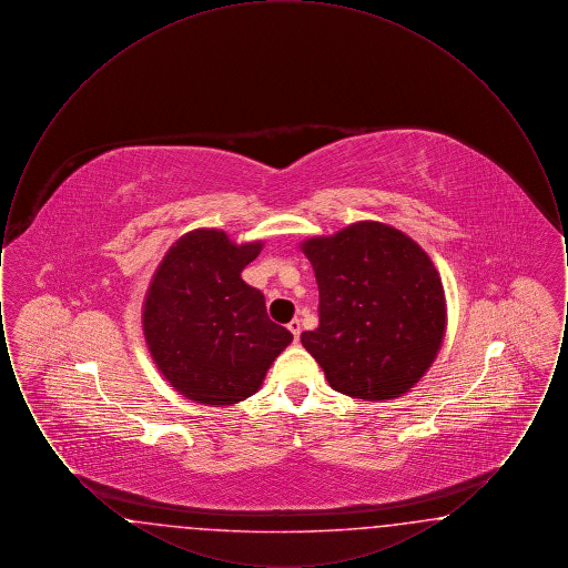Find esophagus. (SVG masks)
I'll return each mask as SVG.
<instances>
[{
	"label": "esophagus",
	"mask_w": 568,
	"mask_h": 568,
	"mask_svg": "<svg viewBox=\"0 0 568 568\" xmlns=\"http://www.w3.org/2000/svg\"><path fill=\"white\" fill-rule=\"evenodd\" d=\"M287 327H290V332L294 334V341L297 343V338H300V332H302V324H300V320H292Z\"/></svg>",
	"instance_id": "esophagus-1"
}]
</instances>
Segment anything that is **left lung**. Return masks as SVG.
<instances>
[{"instance_id":"left-lung-1","label":"left lung","mask_w":568,"mask_h":568,"mask_svg":"<svg viewBox=\"0 0 568 568\" xmlns=\"http://www.w3.org/2000/svg\"><path fill=\"white\" fill-rule=\"evenodd\" d=\"M320 287V327L300 341L332 389L392 400L428 373L447 332V300L430 255L405 232L357 221L300 243Z\"/></svg>"}]
</instances>
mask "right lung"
Returning <instances> with one entry per match:
<instances>
[{
  "label": "right lung",
  "mask_w": 568,
  "mask_h": 568,
  "mask_svg": "<svg viewBox=\"0 0 568 568\" xmlns=\"http://www.w3.org/2000/svg\"><path fill=\"white\" fill-rule=\"evenodd\" d=\"M262 248L264 241L239 244L223 230L197 227L165 251L151 276L144 341L168 385L191 403H243L294 341L272 324L262 292L241 276Z\"/></svg>",
  "instance_id": "add662e5"
}]
</instances>
